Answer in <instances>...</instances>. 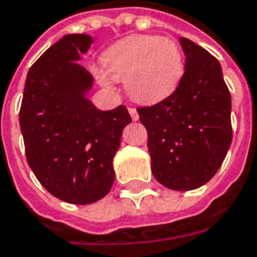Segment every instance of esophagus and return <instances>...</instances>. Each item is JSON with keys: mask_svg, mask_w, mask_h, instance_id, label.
<instances>
[{"mask_svg": "<svg viewBox=\"0 0 257 257\" xmlns=\"http://www.w3.org/2000/svg\"><path fill=\"white\" fill-rule=\"evenodd\" d=\"M128 112H130L131 119H133V120H138V119H139L138 111H137V110H135V108H133V107H131V108H128Z\"/></svg>", "mask_w": 257, "mask_h": 257, "instance_id": "obj_1", "label": "esophagus"}]
</instances>
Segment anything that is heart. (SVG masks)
<instances>
[{
  "instance_id": "obj_1",
  "label": "heart",
  "mask_w": 257,
  "mask_h": 257,
  "mask_svg": "<svg viewBox=\"0 0 257 257\" xmlns=\"http://www.w3.org/2000/svg\"><path fill=\"white\" fill-rule=\"evenodd\" d=\"M93 67L97 80L107 88L122 80L127 93L141 103H158L176 92L185 72L184 56L176 41L160 36L134 35L119 40Z\"/></svg>"
}]
</instances>
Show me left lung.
Masks as SVG:
<instances>
[{
    "label": "left lung",
    "mask_w": 257,
    "mask_h": 257,
    "mask_svg": "<svg viewBox=\"0 0 257 257\" xmlns=\"http://www.w3.org/2000/svg\"><path fill=\"white\" fill-rule=\"evenodd\" d=\"M185 73L176 92L138 108L147 130L153 176L165 188L186 192L217 173L232 142L230 93L221 65L192 40L180 37Z\"/></svg>",
    "instance_id": "left-lung-1"
}]
</instances>
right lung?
<instances>
[{
	"label": "right lung",
	"mask_w": 257,
	"mask_h": 257,
	"mask_svg": "<svg viewBox=\"0 0 257 257\" xmlns=\"http://www.w3.org/2000/svg\"><path fill=\"white\" fill-rule=\"evenodd\" d=\"M92 43L72 33L48 48L28 72L20 110L32 172L52 196L77 205L108 194L112 160L131 123L124 106L101 111L88 97L93 77L79 61Z\"/></svg>",
	"instance_id": "right-lung-1"
}]
</instances>
